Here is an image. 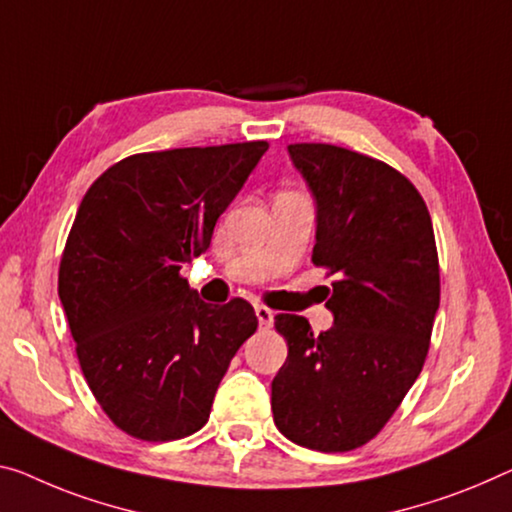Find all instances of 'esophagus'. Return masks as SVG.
Masks as SVG:
<instances>
[{"mask_svg":"<svg viewBox=\"0 0 512 512\" xmlns=\"http://www.w3.org/2000/svg\"><path fill=\"white\" fill-rule=\"evenodd\" d=\"M254 309H256V318H258V322H261V327H270L274 322V311L270 309V306L256 304Z\"/></svg>","mask_w":512,"mask_h":512,"instance_id":"1","label":"esophagus"}]
</instances>
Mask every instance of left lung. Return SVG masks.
<instances>
[{
	"mask_svg": "<svg viewBox=\"0 0 512 512\" xmlns=\"http://www.w3.org/2000/svg\"><path fill=\"white\" fill-rule=\"evenodd\" d=\"M316 199L313 265L332 274L327 332L274 318L288 357L272 380L283 437L345 453L380 432L419 377L439 309L435 231L419 190L375 157L332 144H290Z\"/></svg>",
	"mask_w": 512,
	"mask_h": 512,
	"instance_id": "left-lung-1",
	"label": "left lung"
}]
</instances>
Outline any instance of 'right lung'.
<instances>
[{
    "instance_id": "1",
    "label": "right lung",
    "mask_w": 512,
    "mask_h": 512,
    "mask_svg": "<svg viewBox=\"0 0 512 512\" xmlns=\"http://www.w3.org/2000/svg\"><path fill=\"white\" fill-rule=\"evenodd\" d=\"M267 141L137 153L84 194L59 265L86 384L116 428L171 442L206 426L240 345L256 332L240 297L199 300L185 263L210 247L222 212Z\"/></svg>"
}]
</instances>
